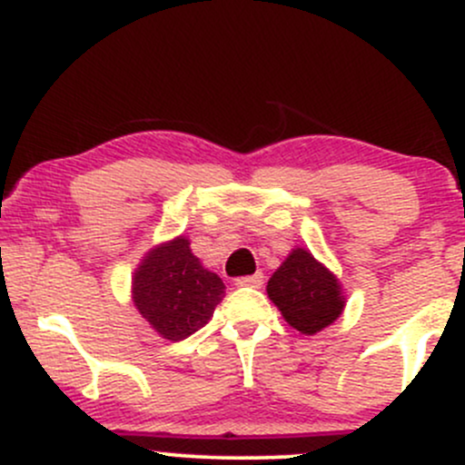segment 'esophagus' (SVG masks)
<instances>
[{
	"label": "esophagus",
	"mask_w": 465,
	"mask_h": 465,
	"mask_svg": "<svg viewBox=\"0 0 465 465\" xmlns=\"http://www.w3.org/2000/svg\"><path fill=\"white\" fill-rule=\"evenodd\" d=\"M234 283H237L239 288H261V285H263V274L257 272L252 276H242V279H237Z\"/></svg>",
	"instance_id": "obj_1"
}]
</instances>
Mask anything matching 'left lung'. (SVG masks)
<instances>
[{"mask_svg": "<svg viewBox=\"0 0 465 465\" xmlns=\"http://www.w3.org/2000/svg\"><path fill=\"white\" fill-rule=\"evenodd\" d=\"M270 301L290 327L314 336L345 310V292L338 276L310 250L296 246L268 281Z\"/></svg>", "mask_w": 465, "mask_h": 465, "instance_id": "obj_1", "label": "left lung"}]
</instances>
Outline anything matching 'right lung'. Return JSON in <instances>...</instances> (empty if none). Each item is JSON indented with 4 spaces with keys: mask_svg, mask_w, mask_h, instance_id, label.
Wrapping results in <instances>:
<instances>
[{
    "mask_svg": "<svg viewBox=\"0 0 465 465\" xmlns=\"http://www.w3.org/2000/svg\"><path fill=\"white\" fill-rule=\"evenodd\" d=\"M223 296V281L191 252L184 234L151 248L132 276L135 310L171 342L202 330Z\"/></svg>",
    "mask_w": 465,
    "mask_h": 465,
    "instance_id": "add662e5",
    "label": "right lung"
}]
</instances>
